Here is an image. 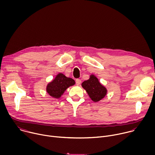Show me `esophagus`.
I'll return each instance as SVG.
<instances>
[{"instance_id":"esophagus-1","label":"esophagus","mask_w":155,"mask_h":155,"mask_svg":"<svg viewBox=\"0 0 155 155\" xmlns=\"http://www.w3.org/2000/svg\"><path fill=\"white\" fill-rule=\"evenodd\" d=\"M75 82H76V84H77V85H79V84L81 83V80H80V79H76Z\"/></svg>"}]
</instances>
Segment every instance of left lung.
Returning a JSON list of instances; mask_svg holds the SVG:
<instances>
[{
    "instance_id": "1",
    "label": "left lung",
    "mask_w": 155,
    "mask_h": 155,
    "mask_svg": "<svg viewBox=\"0 0 155 155\" xmlns=\"http://www.w3.org/2000/svg\"><path fill=\"white\" fill-rule=\"evenodd\" d=\"M81 86L94 102L99 101L107 94L106 88L99 83L98 79L93 75L90 76L89 80L84 81Z\"/></svg>"
}]
</instances>
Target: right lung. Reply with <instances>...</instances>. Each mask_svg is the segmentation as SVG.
<instances>
[{
  "label": "right lung",
  "instance_id": "right-lung-1",
  "mask_svg": "<svg viewBox=\"0 0 155 155\" xmlns=\"http://www.w3.org/2000/svg\"><path fill=\"white\" fill-rule=\"evenodd\" d=\"M75 81L71 78L66 77L62 74H59L47 87V93L53 97L59 98L68 87L75 84Z\"/></svg>",
  "mask_w": 155,
  "mask_h": 155
}]
</instances>
